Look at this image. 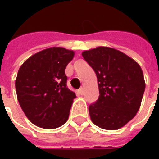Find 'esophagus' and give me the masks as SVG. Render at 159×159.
<instances>
[{"label":"esophagus","instance_id":"obj_1","mask_svg":"<svg viewBox=\"0 0 159 159\" xmlns=\"http://www.w3.org/2000/svg\"><path fill=\"white\" fill-rule=\"evenodd\" d=\"M77 92H78V93H79L80 95H83V88H81L80 89H78V91H77Z\"/></svg>","mask_w":159,"mask_h":159}]
</instances>
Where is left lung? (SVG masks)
Segmentation results:
<instances>
[{"mask_svg": "<svg viewBox=\"0 0 159 159\" xmlns=\"http://www.w3.org/2000/svg\"><path fill=\"white\" fill-rule=\"evenodd\" d=\"M82 55L96 74L99 99L89 107L96 126L122 128L140 109L146 83L140 65L119 50L108 47L83 51Z\"/></svg>", "mask_w": 159, "mask_h": 159, "instance_id": "left-lung-1", "label": "left lung"}]
</instances>
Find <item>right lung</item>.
Here are the masks:
<instances>
[{"label":"right lung","mask_w":159,"mask_h":159,"mask_svg":"<svg viewBox=\"0 0 159 159\" xmlns=\"http://www.w3.org/2000/svg\"><path fill=\"white\" fill-rule=\"evenodd\" d=\"M72 50L52 47L36 52L20 66L15 81L18 100L36 126L52 129L68 120L76 93L66 87L65 69Z\"/></svg>","instance_id":"right-lung-1"}]
</instances>
